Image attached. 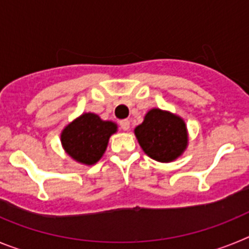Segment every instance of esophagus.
Instances as JSON below:
<instances>
[{"mask_svg": "<svg viewBox=\"0 0 249 249\" xmlns=\"http://www.w3.org/2000/svg\"><path fill=\"white\" fill-rule=\"evenodd\" d=\"M121 124V128L123 129V131H128L129 127H131V122H129L128 120H122L120 122Z\"/></svg>", "mask_w": 249, "mask_h": 249, "instance_id": "1", "label": "esophagus"}]
</instances>
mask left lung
<instances>
[{
    "instance_id": "left-lung-1",
    "label": "left lung",
    "mask_w": 249,
    "mask_h": 249,
    "mask_svg": "<svg viewBox=\"0 0 249 249\" xmlns=\"http://www.w3.org/2000/svg\"><path fill=\"white\" fill-rule=\"evenodd\" d=\"M135 136L144 153L162 163L176 160L188 147V131L183 118L160 108L147 112L143 122L135 128Z\"/></svg>"
}]
</instances>
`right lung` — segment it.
I'll return each instance as SVG.
<instances>
[{
  "instance_id": "1",
  "label": "right lung",
  "mask_w": 249,
  "mask_h": 249,
  "mask_svg": "<svg viewBox=\"0 0 249 249\" xmlns=\"http://www.w3.org/2000/svg\"><path fill=\"white\" fill-rule=\"evenodd\" d=\"M117 129V123L103 121L92 112H85L62 129L61 144L72 160L92 166L105 155L109 137Z\"/></svg>"
}]
</instances>
